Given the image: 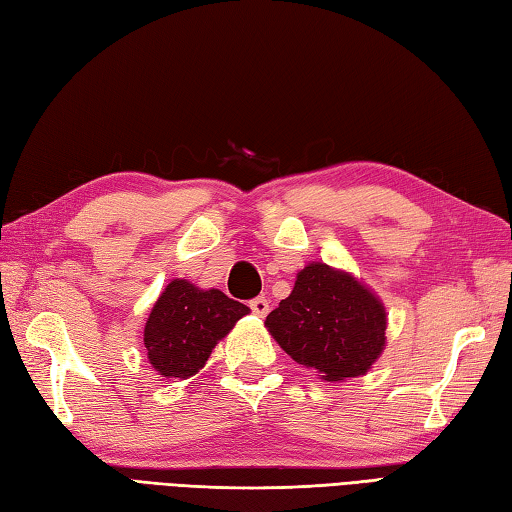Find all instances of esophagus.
<instances>
[{"instance_id": "esophagus-1", "label": "esophagus", "mask_w": 512, "mask_h": 512, "mask_svg": "<svg viewBox=\"0 0 512 512\" xmlns=\"http://www.w3.org/2000/svg\"><path fill=\"white\" fill-rule=\"evenodd\" d=\"M250 310H253L255 315H259V317H266L268 315V310H270V302L266 297H255V299H250Z\"/></svg>"}]
</instances>
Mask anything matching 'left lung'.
<instances>
[{
    "label": "left lung",
    "mask_w": 512,
    "mask_h": 512,
    "mask_svg": "<svg viewBox=\"0 0 512 512\" xmlns=\"http://www.w3.org/2000/svg\"><path fill=\"white\" fill-rule=\"evenodd\" d=\"M266 328L297 364L328 382L366 375L386 344L379 299L326 264H310L297 275L293 293L266 317Z\"/></svg>",
    "instance_id": "8db88e82"
}]
</instances>
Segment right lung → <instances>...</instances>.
I'll use <instances>...</instances> for the list:
<instances>
[{
    "label": "right lung",
    "instance_id": "1",
    "mask_svg": "<svg viewBox=\"0 0 512 512\" xmlns=\"http://www.w3.org/2000/svg\"><path fill=\"white\" fill-rule=\"evenodd\" d=\"M244 315L248 306L222 290H199L186 279H175L150 310L144 328L150 364L164 377L195 375L219 339Z\"/></svg>",
    "mask_w": 512,
    "mask_h": 512
}]
</instances>
